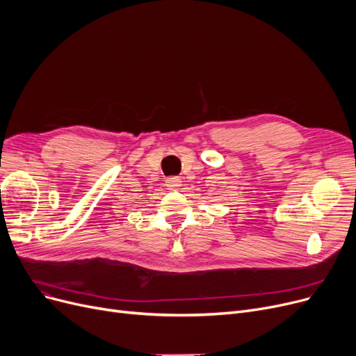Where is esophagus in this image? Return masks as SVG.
<instances>
[{
  "instance_id": "esophagus-1",
  "label": "esophagus",
  "mask_w": 356,
  "mask_h": 356,
  "mask_svg": "<svg viewBox=\"0 0 356 356\" xmlns=\"http://www.w3.org/2000/svg\"><path fill=\"white\" fill-rule=\"evenodd\" d=\"M166 187L168 190H177L181 187V178L179 177H171L166 178Z\"/></svg>"
}]
</instances>
